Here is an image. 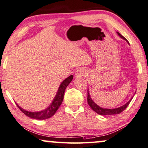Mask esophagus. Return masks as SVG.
Instances as JSON below:
<instances>
[{
  "instance_id": "34e87169",
  "label": "esophagus",
  "mask_w": 148,
  "mask_h": 148,
  "mask_svg": "<svg viewBox=\"0 0 148 148\" xmlns=\"http://www.w3.org/2000/svg\"><path fill=\"white\" fill-rule=\"evenodd\" d=\"M85 72L82 69H79L76 71V76H83Z\"/></svg>"
}]
</instances>
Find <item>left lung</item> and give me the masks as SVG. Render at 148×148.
<instances>
[{"mask_svg": "<svg viewBox=\"0 0 148 148\" xmlns=\"http://www.w3.org/2000/svg\"><path fill=\"white\" fill-rule=\"evenodd\" d=\"M117 34H118V36H120V38H122V39L125 40L127 41V42L129 44V42H127V40L125 39L124 37L122 36V34H120V33H119L118 32H117ZM132 98H133V97H132V98L130 99V100L128 102H127L126 103H125V104L123 105L122 106L116 108H114V109L103 108H101L100 106H99L98 105H97L96 103L94 102L93 100H92V99L91 98V97H90L89 91H88V98H87V100H88V104H89L90 107L93 110L94 112H96L97 114H100V115H116V114H120L121 112H123V110H124L127 107V106H128L129 103H130Z\"/></svg>", "mask_w": 148, "mask_h": 148, "instance_id": "1", "label": "left lung"}]
</instances>
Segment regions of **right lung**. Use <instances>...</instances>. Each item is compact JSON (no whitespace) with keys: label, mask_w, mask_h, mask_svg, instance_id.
Here are the masks:
<instances>
[{"label":"right lung","mask_w":148,"mask_h":148,"mask_svg":"<svg viewBox=\"0 0 148 148\" xmlns=\"http://www.w3.org/2000/svg\"><path fill=\"white\" fill-rule=\"evenodd\" d=\"M72 79H73V76L70 75L69 77L66 78L60 84V86L58 88L57 93L55 96L54 98L53 99V101L52 103H50L48 107L46 108V109L42 110L40 112H29L27 110H24L20 107L16 103V106L18 108L25 114L26 116L29 117L30 118L35 119V120H46V119L50 118L56 113V112L58 110V109L60 107L61 103H62L63 99H64V95L65 90L68 84L71 82Z\"/></svg>","instance_id":"right-lung-1"}]
</instances>
